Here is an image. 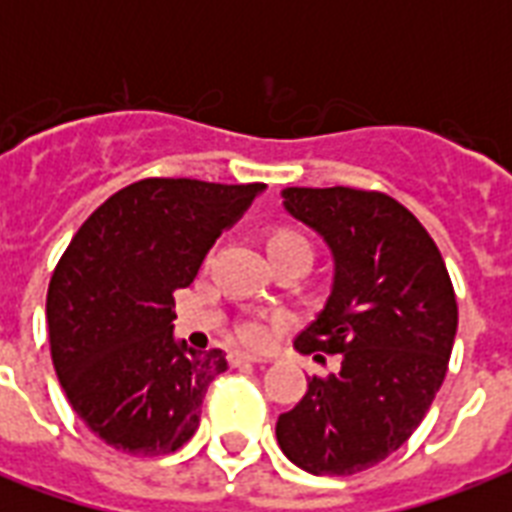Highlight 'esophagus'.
<instances>
[{
  "label": "esophagus",
  "instance_id": "esophagus-1",
  "mask_svg": "<svg viewBox=\"0 0 512 512\" xmlns=\"http://www.w3.org/2000/svg\"><path fill=\"white\" fill-rule=\"evenodd\" d=\"M268 358L263 356H252V353H233L231 356V364L239 366V364H265Z\"/></svg>",
  "mask_w": 512,
  "mask_h": 512
}]
</instances>
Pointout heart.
<instances>
[{
	"mask_svg": "<svg viewBox=\"0 0 512 512\" xmlns=\"http://www.w3.org/2000/svg\"><path fill=\"white\" fill-rule=\"evenodd\" d=\"M279 244H305V247H308V241L292 231L273 233L271 241H268V247H279ZM239 335L241 340H247V342H263L265 335H268V329H265V324H260V321H247V324H241Z\"/></svg>",
	"mask_w": 512,
	"mask_h": 512,
	"instance_id": "obj_1",
	"label": "heart"
}]
</instances>
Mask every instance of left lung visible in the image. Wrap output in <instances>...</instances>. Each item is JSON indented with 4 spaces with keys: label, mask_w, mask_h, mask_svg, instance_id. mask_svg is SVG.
Wrapping results in <instances>:
<instances>
[{
    "label": "left lung",
    "mask_w": 512,
    "mask_h": 512,
    "mask_svg": "<svg viewBox=\"0 0 512 512\" xmlns=\"http://www.w3.org/2000/svg\"><path fill=\"white\" fill-rule=\"evenodd\" d=\"M281 196L335 260L327 305L295 348L337 353L340 372L308 380L276 438L313 476H353L396 452L433 404L457 335V297L436 241L388 193L335 185Z\"/></svg>",
    "instance_id": "8db88e82"
}]
</instances>
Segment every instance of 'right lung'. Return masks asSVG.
Instances as JSON below:
<instances>
[{
  "instance_id": "right-lung-1",
  "label": "right lung",
  "mask_w": 512,
  "mask_h": 512,
  "mask_svg": "<svg viewBox=\"0 0 512 512\" xmlns=\"http://www.w3.org/2000/svg\"><path fill=\"white\" fill-rule=\"evenodd\" d=\"M263 191L146 177L76 231L47 289V329L68 404L100 441L159 457L196 433L204 393L228 361L175 340L172 295Z\"/></svg>"
}]
</instances>
